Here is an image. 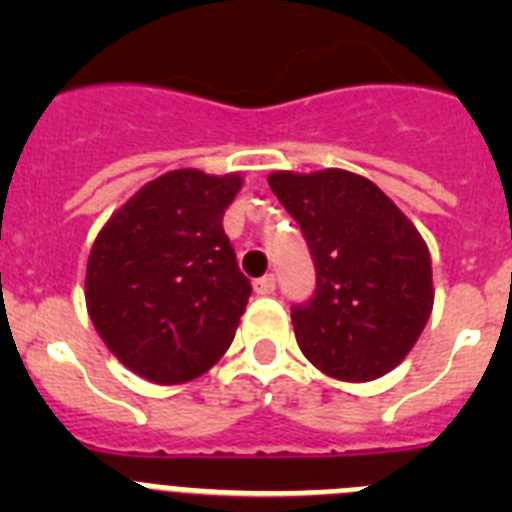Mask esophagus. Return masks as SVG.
Masks as SVG:
<instances>
[{
  "label": "esophagus",
  "instance_id": "esophagus-1",
  "mask_svg": "<svg viewBox=\"0 0 512 512\" xmlns=\"http://www.w3.org/2000/svg\"><path fill=\"white\" fill-rule=\"evenodd\" d=\"M274 289H277V279H274V274H266V277L253 282V292H256V295H274Z\"/></svg>",
  "mask_w": 512,
  "mask_h": 512
}]
</instances>
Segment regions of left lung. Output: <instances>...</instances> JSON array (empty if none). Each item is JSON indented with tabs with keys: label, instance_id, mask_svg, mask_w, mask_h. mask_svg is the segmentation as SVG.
Instances as JSON below:
<instances>
[{
	"label": "left lung",
	"instance_id": "left-lung-1",
	"mask_svg": "<svg viewBox=\"0 0 512 512\" xmlns=\"http://www.w3.org/2000/svg\"><path fill=\"white\" fill-rule=\"evenodd\" d=\"M271 192L310 246L318 287L292 310L300 351L341 382L392 372L433 310L431 253L408 215L366 176L274 171Z\"/></svg>",
	"mask_w": 512,
	"mask_h": 512
}]
</instances>
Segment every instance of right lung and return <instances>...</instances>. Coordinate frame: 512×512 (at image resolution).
<instances>
[{
	"label": "right lung",
	"mask_w": 512,
	"mask_h": 512,
	"mask_svg": "<svg viewBox=\"0 0 512 512\" xmlns=\"http://www.w3.org/2000/svg\"><path fill=\"white\" fill-rule=\"evenodd\" d=\"M241 187V174L174 169L99 230L84 282L89 318L138 377L184 384L233 343L251 282L235 264L223 215Z\"/></svg>",
	"instance_id": "1"
}]
</instances>
